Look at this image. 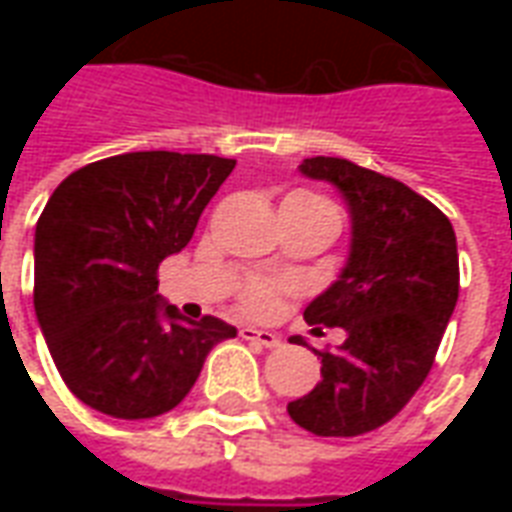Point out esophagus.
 <instances>
[{
    "mask_svg": "<svg viewBox=\"0 0 512 512\" xmlns=\"http://www.w3.org/2000/svg\"><path fill=\"white\" fill-rule=\"evenodd\" d=\"M241 337L249 340V343L263 345V348H277V345L282 343L279 334L268 332V329H252V326H244V329H241Z\"/></svg>",
    "mask_w": 512,
    "mask_h": 512,
    "instance_id": "esophagus-1",
    "label": "esophagus"
}]
</instances>
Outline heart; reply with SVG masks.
Here are the masks:
<instances>
[{
	"label": "heart",
	"instance_id": "obj_1",
	"mask_svg": "<svg viewBox=\"0 0 512 512\" xmlns=\"http://www.w3.org/2000/svg\"><path fill=\"white\" fill-rule=\"evenodd\" d=\"M293 200H304L312 202V205L332 208L323 197H315V194H293ZM285 290H288L285 282H252V285H246L244 293H241V307H244L249 315H255V318H268L271 312L277 310L279 296H282Z\"/></svg>",
	"mask_w": 512,
	"mask_h": 512
}]
</instances>
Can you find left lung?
Instances as JSON below:
<instances>
[{"label":"left lung","mask_w":512,"mask_h":512,"mask_svg":"<svg viewBox=\"0 0 512 512\" xmlns=\"http://www.w3.org/2000/svg\"><path fill=\"white\" fill-rule=\"evenodd\" d=\"M301 175L329 180L351 211L343 274L304 310L312 332L340 326L345 343L321 356V381L288 414L315 436L381 428L428 378L458 301L450 219L406 183L348 158H304Z\"/></svg>","instance_id":"obj_1"}]
</instances>
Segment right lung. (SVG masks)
Instances as JSON below:
<instances>
[{
    "instance_id": "add662e5",
    "label": "right lung",
    "mask_w": 512,
    "mask_h": 512,
    "mask_svg": "<svg viewBox=\"0 0 512 512\" xmlns=\"http://www.w3.org/2000/svg\"><path fill=\"white\" fill-rule=\"evenodd\" d=\"M233 158L142 150L76 169L35 227V315L62 381L117 419L167 414L235 326L189 321L158 296Z\"/></svg>"
}]
</instances>
